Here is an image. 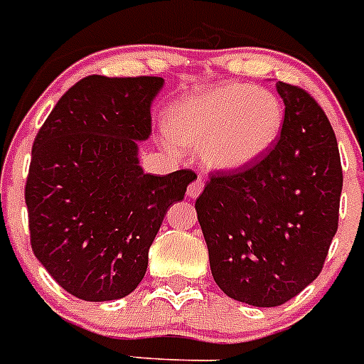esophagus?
Segmentation results:
<instances>
[{
	"instance_id": "obj_1",
	"label": "esophagus",
	"mask_w": 364,
	"mask_h": 364,
	"mask_svg": "<svg viewBox=\"0 0 364 364\" xmlns=\"http://www.w3.org/2000/svg\"><path fill=\"white\" fill-rule=\"evenodd\" d=\"M203 187H205V183L201 181V179H196V181L188 185L187 196L191 198V200H196V198L201 194V191H203Z\"/></svg>"
}]
</instances>
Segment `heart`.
<instances>
[{
	"instance_id": "obj_1",
	"label": "heart",
	"mask_w": 364,
	"mask_h": 364,
	"mask_svg": "<svg viewBox=\"0 0 364 364\" xmlns=\"http://www.w3.org/2000/svg\"><path fill=\"white\" fill-rule=\"evenodd\" d=\"M285 122L279 97L246 83L191 94L166 112V129L179 144L200 148L215 170H242L274 148Z\"/></svg>"
}]
</instances>
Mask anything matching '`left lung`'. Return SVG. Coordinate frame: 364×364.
Wrapping results in <instances>:
<instances>
[{"label":"left lung","instance_id":"left-lung-1","mask_svg":"<svg viewBox=\"0 0 364 364\" xmlns=\"http://www.w3.org/2000/svg\"><path fill=\"white\" fill-rule=\"evenodd\" d=\"M279 140L261 161L215 173L196 200L216 285L237 301L277 307L318 277L338 228L343 166L328 116L277 81Z\"/></svg>","mask_w":364,"mask_h":364}]
</instances>
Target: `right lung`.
I'll return each mask as SVG.
<instances>
[{"instance_id":"obj_1","label":"right lung","mask_w":364,"mask_h":364,"mask_svg":"<svg viewBox=\"0 0 364 364\" xmlns=\"http://www.w3.org/2000/svg\"><path fill=\"white\" fill-rule=\"evenodd\" d=\"M163 85V77L88 75L60 97L35 139L26 183L31 248L79 300L135 291L166 210L196 179L192 170L151 176L139 163Z\"/></svg>"}]
</instances>
